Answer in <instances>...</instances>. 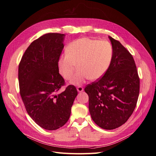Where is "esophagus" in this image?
Returning <instances> with one entry per match:
<instances>
[{"instance_id":"obj_1","label":"esophagus","mask_w":156,"mask_h":156,"mask_svg":"<svg viewBox=\"0 0 156 156\" xmlns=\"http://www.w3.org/2000/svg\"><path fill=\"white\" fill-rule=\"evenodd\" d=\"M77 91L79 92H83V88L82 87H81V86H79V87H78L77 88Z\"/></svg>"}]
</instances>
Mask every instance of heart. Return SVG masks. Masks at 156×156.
Masks as SVG:
<instances>
[{
	"instance_id": "obj_1",
	"label": "heart",
	"mask_w": 156,
	"mask_h": 156,
	"mask_svg": "<svg viewBox=\"0 0 156 156\" xmlns=\"http://www.w3.org/2000/svg\"><path fill=\"white\" fill-rule=\"evenodd\" d=\"M66 53L58 60V67L63 77H73L77 64L79 69L72 83L79 84L89 79H100L110 68L113 58V48L107 40H98L89 37L75 40L68 45Z\"/></svg>"
}]
</instances>
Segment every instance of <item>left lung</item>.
Here are the masks:
<instances>
[{
    "instance_id": "8db88e82",
    "label": "left lung",
    "mask_w": 156,
    "mask_h": 156,
    "mask_svg": "<svg viewBox=\"0 0 156 156\" xmlns=\"http://www.w3.org/2000/svg\"><path fill=\"white\" fill-rule=\"evenodd\" d=\"M113 48L110 68L96 82L88 84L92 119L105 129H114L126 123L137 102L140 81L133 56L120 42L108 36Z\"/></svg>"
}]
</instances>
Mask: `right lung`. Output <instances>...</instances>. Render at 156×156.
<instances>
[{
    "instance_id": "add662e5",
    "label": "right lung",
    "mask_w": 156,
    "mask_h": 156,
    "mask_svg": "<svg viewBox=\"0 0 156 156\" xmlns=\"http://www.w3.org/2000/svg\"><path fill=\"white\" fill-rule=\"evenodd\" d=\"M65 34L48 33L32 41L19 65L20 94L27 112L42 128L55 130L68 122L77 89L64 84L58 60L64 48Z\"/></svg>"
}]
</instances>
